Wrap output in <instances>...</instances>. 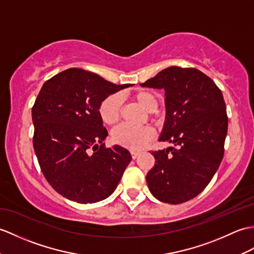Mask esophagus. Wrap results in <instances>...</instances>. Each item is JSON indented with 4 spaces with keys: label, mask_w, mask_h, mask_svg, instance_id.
Here are the masks:
<instances>
[{
    "label": "esophagus",
    "mask_w": 254,
    "mask_h": 254,
    "mask_svg": "<svg viewBox=\"0 0 254 254\" xmlns=\"http://www.w3.org/2000/svg\"><path fill=\"white\" fill-rule=\"evenodd\" d=\"M138 155H139V151H135V150H132V151H131V156H132L133 159L136 158Z\"/></svg>",
    "instance_id": "34e87169"
}]
</instances>
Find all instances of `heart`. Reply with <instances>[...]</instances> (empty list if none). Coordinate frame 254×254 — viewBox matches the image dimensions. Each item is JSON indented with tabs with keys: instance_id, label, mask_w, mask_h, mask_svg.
I'll use <instances>...</instances> for the list:
<instances>
[{
	"instance_id": "heart-1",
	"label": "heart",
	"mask_w": 254,
	"mask_h": 254,
	"mask_svg": "<svg viewBox=\"0 0 254 254\" xmlns=\"http://www.w3.org/2000/svg\"><path fill=\"white\" fill-rule=\"evenodd\" d=\"M133 98L148 113H155L158 109L159 100L156 94L150 91H139L135 93ZM122 107L120 94H110L105 97L98 106V115L106 125H115L119 120ZM111 136L116 144L126 148L136 150L143 147L154 136V129L150 127H132L121 125L117 127Z\"/></svg>"
}]
</instances>
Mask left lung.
Here are the masks:
<instances>
[{
    "mask_svg": "<svg viewBox=\"0 0 254 254\" xmlns=\"http://www.w3.org/2000/svg\"><path fill=\"white\" fill-rule=\"evenodd\" d=\"M140 86L166 91L167 118L159 138L175 147L154 150L146 175L150 192L179 204L201 192L219 169L227 134L226 105L214 81L196 68L172 66Z\"/></svg>",
    "mask_w": 254,
    "mask_h": 254,
    "instance_id": "1",
    "label": "left lung"
}]
</instances>
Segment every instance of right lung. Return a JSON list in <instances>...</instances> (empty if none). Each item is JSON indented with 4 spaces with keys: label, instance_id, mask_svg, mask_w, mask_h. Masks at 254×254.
<instances>
[{
    "label": "right lung",
    "instance_id": "1",
    "mask_svg": "<svg viewBox=\"0 0 254 254\" xmlns=\"http://www.w3.org/2000/svg\"><path fill=\"white\" fill-rule=\"evenodd\" d=\"M128 86L70 68L41 88L32 107L33 148L44 178L64 198L78 203L97 202L119 184L132 157L119 145L107 148L103 144L108 132L98 106L105 97Z\"/></svg>",
    "mask_w": 254,
    "mask_h": 254
}]
</instances>
